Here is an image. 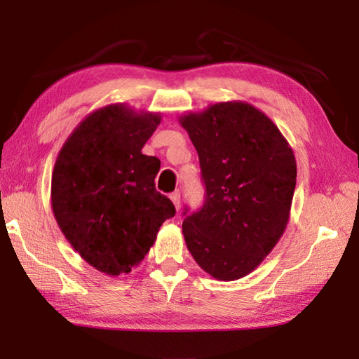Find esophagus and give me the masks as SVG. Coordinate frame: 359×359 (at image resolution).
I'll return each mask as SVG.
<instances>
[{"instance_id":"34e87169","label":"esophagus","mask_w":359,"mask_h":359,"mask_svg":"<svg viewBox=\"0 0 359 359\" xmlns=\"http://www.w3.org/2000/svg\"><path fill=\"white\" fill-rule=\"evenodd\" d=\"M171 201L174 203V208H175V210H179L180 209V193L179 191H174V193H171Z\"/></svg>"}]
</instances>
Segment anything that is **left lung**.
Segmentation results:
<instances>
[{
    "instance_id": "8db88e82",
    "label": "left lung",
    "mask_w": 359,
    "mask_h": 359,
    "mask_svg": "<svg viewBox=\"0 0 359 359\" xmlns=\"http://www.w3.org/2000/svg\"><path fill=\"white\" fill-rule=\"evenodd\" d=\"M198 151L205 203L182 223L203 271L231 282L263 263L285 233L296 187V158L264 112L223 101L179 117Z\"/></svg>"
}]
</instances>
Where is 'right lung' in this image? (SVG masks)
<instances>
[{
  "mask_svg": "<svg viewBox=\"0 0 359 359\" xmlns=\"http://www.w3.org/2000/svg\"><path fill=\"white\" fill-rule=\"evenodd\" d=\"M160 112L115 102L90 112L62 150L52 172L53 217L71 247L102 274H128L174 217L171 199L155 190L160 160L142 154Z\"/></svg>",
  "mask_w": 359,
  "mask_h": 359,
  "instance_id": "right-lung-1",
  "label": "right lung"
}]
</instances>
